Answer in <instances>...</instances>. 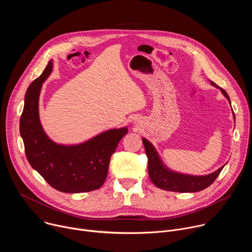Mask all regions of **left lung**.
Segmentation results:
<instances>
[{
	"label": "left lung",
	"mask_w": 252,
	"mask_h": 252,
	"mask_svg": "<svg viewBox=\"0 0 252 252\" xmlns=\"http://www.w3.org/2000/svg\"><path fill=\"white\" fill-rule=\"evenodd\" d=\"M210 83L213 87L219 88L230 102V98L227 93L223 89L220 88L213 82H210ZM233 118L235 120L234 113H233ZM142 142L146 149V154L148 156V163H149L148 169H149L151 181L156 187L164 190L176 191V192L200 191L208 188L215 181V179H217V177L220 175V171L225 165L224 164L223 166L220 167L218 170H215L214 172L206 175L198 176V175H189V174L179 173L167 168L163 164L155 147L147 138L143 137Z\"/></svg>",
	"instance_id": "left-lung-1"
}]
</instances>
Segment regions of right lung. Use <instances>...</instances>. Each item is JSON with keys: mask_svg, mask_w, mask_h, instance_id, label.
<instances>
[{"mask_svg": "<svg viewBox=\"0 0 252 252\" xmlns=\"http://www.w3.org/2000/svg\"><path fill=\"white\" fill-rule=\"evenodd\" d=\"M52 67L53 62L50 61L25 95L20 132L26 157L32 167L59 191L79 193L97 189L105 181L111 157L127 133V127L109 129L73 146L58 145L50 139L40 122L39 97Z\"/></svg>", "mask_w": 252, "mask_h": 252, "instance_id": "1", "label": "right lung"}]
</instances>
